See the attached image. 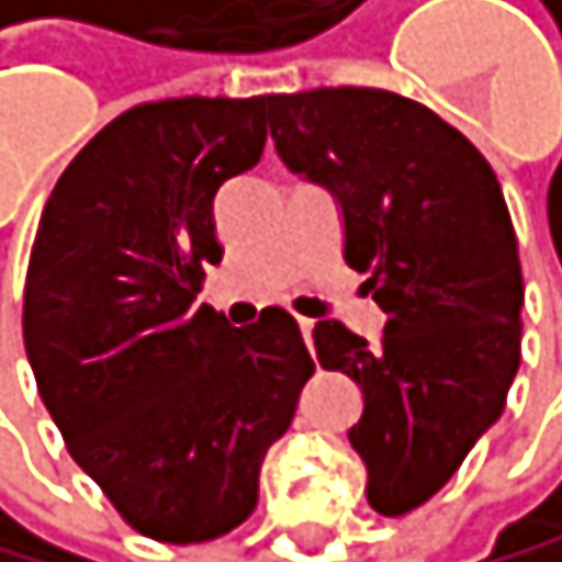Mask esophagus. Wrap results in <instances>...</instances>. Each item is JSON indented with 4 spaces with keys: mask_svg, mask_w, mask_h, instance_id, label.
Wrapping results in <instances>:
<instances>
[{
    "mask_svg": "<svg viewBox=\"0 0 562 562\" xmlns=\"http://www.w3.org/2000/svg\"><path fill=\"white\" fill-rule=\"evenodd\" d=\"M297 325H301V336H304V344L311 350V333H315V322H311V318H297Z\"/></svg>",
    "mask_w": 562,
    "mask_h": 562,
    "instance_id": "1",
    "label": "esophagus"
}]
</instances>
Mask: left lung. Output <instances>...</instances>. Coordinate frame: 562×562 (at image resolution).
<instances>
[{"label":"left lung","instance_id":"left-lung-1","mask_svg":"<svg viewBox=\"0 0 562 562\" xmlns=\"http://www.w3.org/2000/svg\"><path fill=\"white\" fill-rule=\"evenodd\" d=\"M265 105L286 169L336 198L344 258L385 311L379 344L318 322L315 350L361 385L347 436L368 468V503L400 517L457 474L520 368L510 212L482 151L404 94L315 88Z\"/></svg>","mask_w":562,"mask_h":562}]
</instances>
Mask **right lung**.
Masks as SVG:
<instances>
[{
	"label": "right lung",
	"mask_w": 562,
	"mask_h": 562,
	"mask_svg": "<svg viewBox=\"0 0 562 562\" xmlns=\"http://www.w3.org/2000/svg\"><path fill=\"white\" fill-rule=\"evenodd\" d=\"M265 151V98L126 109L59 177L34 233L24 347L66 450L123 520L191 546L244 525L315 361L293 315L233 329L194 304L215 194Z\"/></svg>",
	"instance_id": "1"
}]
</instances>
